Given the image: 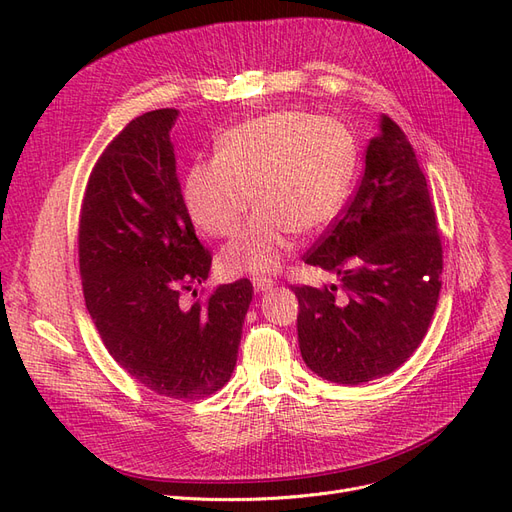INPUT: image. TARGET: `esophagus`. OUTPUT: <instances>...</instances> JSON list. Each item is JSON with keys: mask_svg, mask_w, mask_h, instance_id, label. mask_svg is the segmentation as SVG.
I'll return each mask as SVG.
<instances>
[{"mask_svg": "<svg viewBox=\"0 0 512 512\" xmlns=\"http://www.w3.org/2000/svg\"><path fill=\"white\" fill-rule=\"evenodd\" d=\"M252 284H254V288L258 290V292H262V290H269V288H273V280L271 277H267V275H254L252 277Z\"/></svg>", "mask_w": 512, "mask_h": 512, "instance_id": "34e87169", "label": "esophagus"}]
</instances>
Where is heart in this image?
Wrapping results in <instances>:
<instances>
[{"mask_svg":"<svg viewBox=\"0 0 512 512\" xmlns=\"http://www.w3.org/2000/svg\"><path fill=\"white\" fill-rule=\"evenodd\" d=\"M354 162V138L342 121L301 111L260 115L226 130L215 160L188 170L183 203L207 235L232 237L254 198L260 209L222 260L232 273L271 271L290 252L294 232L312 235L344 209Z\"/></svg>","mask_w":512,"mask_h":512,"instance_id":"obj_1","label":"heart"}]
</instances>
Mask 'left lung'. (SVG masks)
<instances>
[{
	"label": "left lung",
	"instance_id": "1",
	"mask_svg": "<svg viewBox=\"0 0 512 512\" xmlns=\"http://www.w3.org/2000/svg\"><path fill=\"white\" fill-rule=\"evenodd\" d=\"M303 260L339 282L290 286L301 356L314 374L363 384L421 346L442 288V239L427 179L389 115L367 145L359 188Z\"/></svg>",
	"mask_w": 512,
	"mask_h": 512
}]
</instances>
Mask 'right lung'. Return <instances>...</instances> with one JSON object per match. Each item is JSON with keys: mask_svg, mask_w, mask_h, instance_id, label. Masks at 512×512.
Segmentation results:
<instances>
[{"mask_svg": "<svg viewBox=\"0 0 512 512\" xmlns=\"http://www.w3.org/2000/svg\"><path fill=\"white\" fill-rule=\"evenodd\" d=\"M177 117L175 108L149 111L102 151L81 205L79 269L87 312L117 365L156 395L194 401L230 380L254 290L243 277L205 301L181 299L209 277L211 252L183 203L170 143Z\"/></svg>", "mask_w": 512, "mask_h": 512, "instance_id": "obj_1", "label": "right lung"}]
</instances>
